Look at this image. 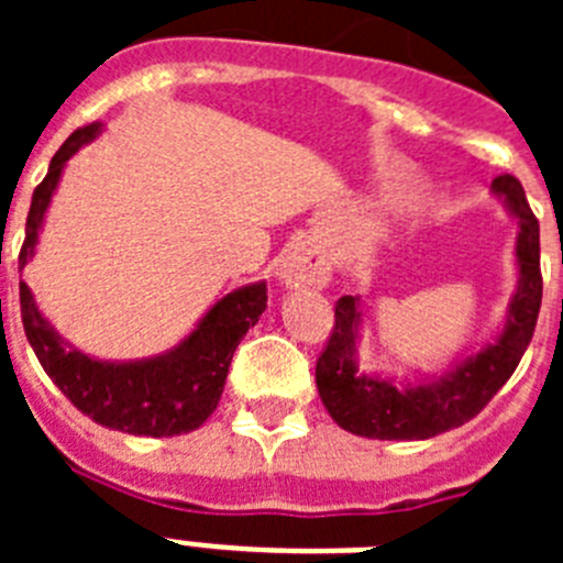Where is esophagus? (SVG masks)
Segmentation results:
<instances>
[{
	"instance_id": "1",
	"label": "esophagus",
	"mask_w": 563,
	"mask_h": 563,
	"mask_svg": "<svg viewBox=\"0 0 563 563\" xmlns=\"http://www.w3.org/2000/svg\"><path fill=\"white\" fill-rule=\"evenodd\" d=\"M276 278L287 290H324L330 285V262L312 242H298L282 256Z\"/></svg>"
}]
</instances>
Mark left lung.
<instances>
[{
  "label": "left lung",
  "instance_id": "1",
  "mask_svg": "<svg viewBox=\"0 0 563 563\" xmlns=\"http://www.w3.org/2000/svg\"><path fill=\"white\" fill-rule=\"evenodd\" d=\"M516 222V292L505 321L479 350L449 363L440 375L397 377L361 366V330L366 321L361 296L335 305V330L316 366L318 397L343 431L369 440H431L474 420L507 383L533 338L541 307L539 220L527 206L525 188L501 174L490 186Z\"/></svg>",
  "mask_w": 563,
  "mask_h": 563
}]
</instances>
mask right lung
<instances>
[{"instance_id": "obj_1", "label": "right lung", "mask_w": 563, "mask_h": 563, "mask_svg": "<svg viewBox=\"0 0 563 563\" xmlns=\"http://www.w3.org/2000/svg\"><path fill=\"white\" fill-rule=\"evenodd\" d=\"M101 129L103 123H89L73 132L49 161L47 177L36 186L30 202L19 271H24L36 253L38 233L67 161L96 141ZM19 305L24 335L38 363L81 415L123 434L177 437L200 429L217 409L233 352L265 312L267 285L253 282L236 287L208 307L206 316L172 350L134 361H101L64 341L62 332L38 310L27 282H19Z\"/></svg>"}]
</instances>
